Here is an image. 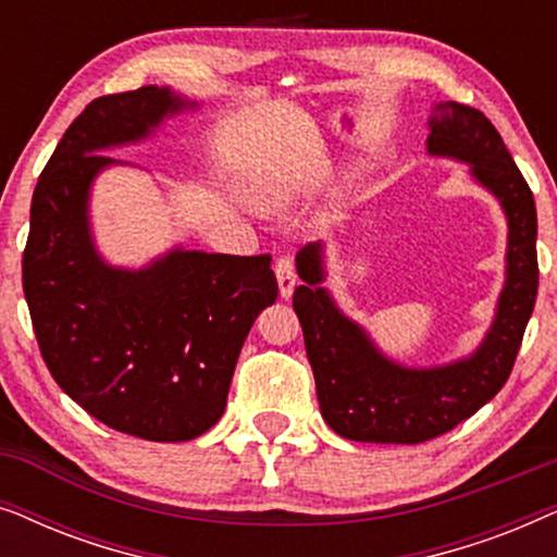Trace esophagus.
<instances>
[{
    "label": "esophagus",
    "mask_w": 557,
    "mask_h": 557,
    "mask_svg": "<svg viewBox=\"0 0 557 557\" xmlns=\"http://www.w3.org/2000/svg\"><path fill=\"white\" fill-rule=\"evenodd\" d=\"M276 281H278V292L284 299L294 294L296 286V269H294V258L292 256H281L276 261Z\"/></svg>",
    "instance_id": "1"
}]
</instances>
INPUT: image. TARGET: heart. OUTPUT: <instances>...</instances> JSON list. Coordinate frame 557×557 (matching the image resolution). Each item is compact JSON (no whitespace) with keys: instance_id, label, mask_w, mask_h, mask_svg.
<instances>
[{"instance_id":"heart-1","label":"heart","mask_w":557,"mask_h":557,"mask_svg":"<svg viewBox=\"0 0 557 557\" xmlns=\"http://www.w3.org/2000/svg\"><path fill=\"white\" fill-rule=\"evenodd\" d=\"M256 200L263 202L265 208H276V205H281V195L276 193V189L265 187V185H258L256 187Z\"/></svg>"}]
</instances>
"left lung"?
I'll use <instances>...</instances> for the list:
<instances>
[{"label": "left lung", "mask_w": 557, "mask_h": 557, "mask_svg": "<svg viewBox=\"0 0 557 557\" xmlns=\"http://www.w3.org/2000/svg\"><path fill=\"white\" fill-rule=\"evenodd\" d=\"M429 132V154L469 164L471 180L490 189L505 210V286L494 322L474 352L436 368H408L383 355L364 326L352 322L322 286V243L304 246L296 253L304 284L294 292V311L324 421L349 441L423 444L467 421L507 383L535 309V197L499 132L482 111L456 101L433 106Z\"/></svg>", "instance_id": "1"}]
</instances>
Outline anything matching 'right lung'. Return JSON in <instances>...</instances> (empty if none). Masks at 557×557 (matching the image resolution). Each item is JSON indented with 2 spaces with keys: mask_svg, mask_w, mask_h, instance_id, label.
<instances>
[{
  "mask_svg": "<svg viewBox=\"0 0 557 557\" xmlns=\"http://www.w3.org/2000/svg\"><path fill=\"white\" fill-rule=\"evenodd\" d=\"M197 109L172 88L101 96L67 126L37 180L22 288L42 360L83 410L147 441H189L223 416L256 317L278 296L271 256L172 248L144 269L103 261L90 233L103 151Z\"/></svg>",
  "mask_w": 557,
  "mask_h": 557,
  "instance_id": "obj_1",
  "label": "right lung"
}]
</instances>
